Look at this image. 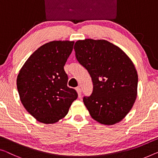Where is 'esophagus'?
I'll use <instances>...</instances> for the list:
<instances>
[{"label": "esophagus", "mask_w": 158, "mask_h": 158, "mask_svg": "<svg viewBox=\"0 0 158 158\" xmlns=\"http://www.w3.org/2000/svg\"><path fill=\"white\" fill-rule=\"evenodd\" d=\"M76 90L77 91V93H78L79 97H81V88H80V87H77V88L76 89Z\"/></svg>", "instance_id": "34e87169"}]
</instances>
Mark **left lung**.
<instances>
[{
    "label": "left lung",
    "mask_w": 158,
    "mask_h": 158,
    "mask_svg": "<svg viewBox=\"0 0 158 158\" xmlns=\"http://www.w3.org/2000/svg\"><path fill=\"white\" fill-rule=\"evenodd\" d=\"M75 55L93 81V91L83 102L98 123L114 125L128 114L137 96L138 74L118 47L104 40L86 39L74 44Z\"/></svg>",
    "instance_id": "left-lung-1"
}]
</instances>
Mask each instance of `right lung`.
<instances>
[{
    "label": "right lung",
    "mask_w": 158,
    "mask_h": 158,
    "mask_svg": "<svg viewBox=\"0 0 158 158\" xmlns=\"http://www.w3.org/2000/svg\"><path fill=\"white\" fill-rule=\"evenodd\" d=\"M74 42L52 41L39 48L21 68L17 88L23 106L41 123H55L69 111L78 97L67 86L64 66Z\"/></svg>",
    "instance_id": "1"
}]
</instances>
